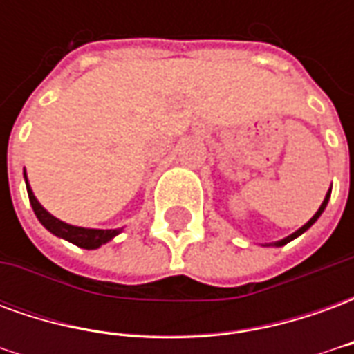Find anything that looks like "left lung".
Listing matches in <instances>:
<instances>
[{
    "mask_svg": "<svg viewBox=\"0 0 354 354\" xmlns=\"http://www.w3.org/2000/svg\"><path fill=\"white\" fill-rule=\"evenodd\" d=\"M330 193H332V189H328L326 197H324V201H322V205H320V208H319V210H317V214L313 216L311 220H309V222L305 223L304 227H299V230H297L296 233H292V235H290V237L282 239V241H279V243H273V245H274V246H282V245H286V243H290V241H294V239H296V237H299V235H301V233H304V231L309 230V227H311L313 223H315V222H317V220H319V216L322 214V212H324V208H326V205H328V199H330Z\"/></svg>",
    "mask_w": 354,
    "mask_h": 354,
    "instance_id": "obj_1",
    "label": "left lung"
}]
</instances>
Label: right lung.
I'll return each instance as SVG.
<instances>
[{"label":"right lung","mask_w":354,"mask_h":354,"mask_svg":"<svg viewBox=\"0 0 354 354\" xmlns=\"http://www.w3.org/2000/svg\"><path fill=\"white\" fill-rule=\"evenodd\" d=\"M26 178V174H24ZM26 189H28V197H30V203H32V208H34L35 216L37 220L47 227V230L57 235V237H62L66 241H70L73 245L81 246V248H87V250H93V248H98L104 243H108L111 239L115 237L119 230H87V227H75V225H70V223H64L57 220L55 216H50L45 208L37 203L35 195L30 189L26 180Z\"/></svg>","instance_id":"obj_1"}]
</instances>
